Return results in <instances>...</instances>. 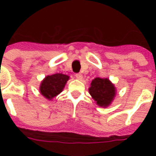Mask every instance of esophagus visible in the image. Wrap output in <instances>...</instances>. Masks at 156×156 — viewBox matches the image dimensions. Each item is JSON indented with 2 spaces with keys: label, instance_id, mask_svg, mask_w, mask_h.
Here are the masks:
<instances>
[{
  "label": "esophagus",
  "instance_id": "34e87169",
  "mask_svg": "<svg viewBox=\"0 0 156 156\" xmlns=\"http://www.w3.org/2000/svg\"><path fill=\"white\" fill-rule=\"evenodd\" d=\"M75 77H76V78H77V79H78V80H81V79L83 78V74H81L80 73H76Z\"/></svg>",
  "mask_w": 156,
  "mask_h": 156
}]
</instances>
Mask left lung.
<instances>
[{
    "label": "left lung",
    "mask_w": 156,
    "mask_h": 156,
    "mask_svg": "<svg viewBox=\"0 0 156 156\" xmlns=\"http://www.w3.org/2000/svg\"><path fill=\"white\" fill-rule=\"evenodd\" d=\"M89 93L99 106L106 108L112 102L116 88L108 78H95L91 81Z\"/></svg>",
    "instance_id": "8db88e82"
}]
</instances>
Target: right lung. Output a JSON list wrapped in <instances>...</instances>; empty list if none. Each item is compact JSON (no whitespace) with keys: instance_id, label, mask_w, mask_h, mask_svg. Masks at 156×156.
Listing matches in <instances>:
<instances>
[{"instance_id":"1","label":"right lung","mask_w":156,"mask_h":156,"mask_svg":"<svg viewBox=\"0 0 156 156\" xmlns=\"http://www.w3.org/2000/svg\"><path fill=\"white\" fill-rule=\"evenodd\" d=\"M69 78L68 75L63 73H55L45 77L40 84V94L45 99L51 100L63 90Z\"/></svg>"}]
</instances>
